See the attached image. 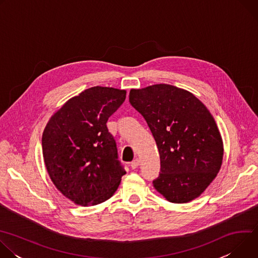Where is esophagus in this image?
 <instances>
[{
	"instance_id": "obj_1",
	"label": "esophagus",
	"mask_w": 258,
	"mask_h": 258,
	"mask_svg": "<svg viewBox=\"0 0 258 258\" xmlns=\"http://www.w3.org/2000/svg\"><path fill=\"white\" fill-rule=\"evenodd\" d=\"M139 164H140L139 159H135V160H133V161L131 162V167H132L133 169H136V168L139 166Z\"/></svg>"
}]
</instances>
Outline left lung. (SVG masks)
I'll return each mask as SVG.
<instances>
[{"mask_svg":"<svg viewBox=\"0 0 258 258\" xmlns=\"http://www.w3.org/2000/svg\"><path fill=\"white\" fill-rule=\"evenodd\" d=\"M130 103L145 118L160 155L154 188L172 203L200 196L216 176L224 146L214 118L188 91L160 84L131 90Z\"/></svg>","mask_w":258,"mask_h":258,"instance_id":"left-lung-1","label":"left lung"}]
</instances>
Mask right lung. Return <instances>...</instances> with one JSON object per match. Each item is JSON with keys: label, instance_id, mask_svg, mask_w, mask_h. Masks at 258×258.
Segmentation results:
<instances>
[{"label": "right lung", "instance_id": "obj_1", "mask_svg": "<svg viewBox=\"0 0 258 258\" xmlns=\"http://www.w3.org/2000/svg\"><path fill=\"white\" fill-rule=\"evenodd\" d=\"M126 92L93 87L68 100L49 120L42 138L43 155L56 188L82 206L100 204L117 190L124 166L118 160L107 120Z\"/></svg>", "mask_w": 258, "mask_h": 258}]
</instances>
